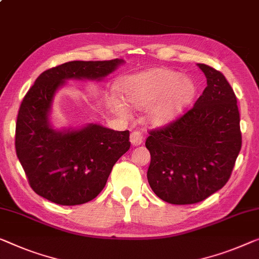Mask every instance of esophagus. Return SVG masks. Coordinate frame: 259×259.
<instances>
[{"instance_id": "34e87169", "label": "esophagus", "mask_w": 259, "mask_h": 259, "mask_svg": "<svg viewBox=\"0 0 259 259\" xmlns=\"http://www.w3.org/2000/svg\"><path fill=\"white\" fill-rule=\"evenodd\" d=\"M142 142H143V136L141 133H138V131H134V133L130 135V143L133 146L141 145Z\"/></svg>"}]
</instances>
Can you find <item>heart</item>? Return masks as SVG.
Masks as SVG:
<instances>
[{
	"mask_svg": "<svg viewBox=\"0 0 259 259\" xmlns=\"http://www.w3.org/2000/svg\"><path fill=\"white\" fill-rule=\"evenodd\" d=\"M117 91L130 107L145 108L146 123L163 126L178 117L192 102L195 84L191 78L173 69L151 68L119 78ZM111 107L123 115L129 110L117 98L111 100Z\"/></svg>",
	"mask_w": 259,
	"mask_h": 259,
	"instance_id": "1",
	"label": "heart"
}]
</instances>
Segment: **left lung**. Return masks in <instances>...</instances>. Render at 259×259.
I'll return each instance as SVG.
<instances>
[{
	"label": "left lung",
	"instance_id": "8db88e82",
	"mask_svg": "<svg viewBox=\"0 0 259 259\" xmlns=\"http://www.w3.org/2000/svg\"><path fill=\"white\" fill-rule=\"evenodd\" d=\"M207 87L192 109L171 124L150 131V187L172 204L202 201L225 186L242 146L236 95L225 75L198 64Z\"/></svg>",
	"mask_w": 259,
	"mask_h": 259
}]
</instances>
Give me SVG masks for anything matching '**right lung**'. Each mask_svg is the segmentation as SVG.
<instances>
[{
    "label": "right lung",
    "mask_w": 259,
    "mask_h": 259,
    "mask_svg": "<svg viewBox=\"0 0 259 259\" xmlns=\"http://www.w3.org/2000/svg\"><path fill=\"white\" fill-rule=\"evenodd\" d=\"M123 64V59L68 61L41 73L26 93L18 111L15 146L38 195L74 206L91 201L106 186L115 163L130 148L129 130L115 131L96 123L59 130L50 115L66 80L101 81Z\"/></svg>",
    "instance_id": "obj_1"
}]
</instances>
